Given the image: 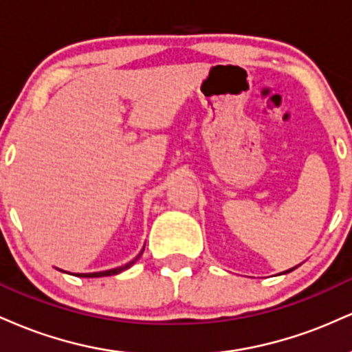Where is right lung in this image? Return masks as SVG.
<instances>
[{
    "instance_id": "add662e5",
    "label": "right lung",
    "mask_w": 352,
    "mask_h": 352,
    "mask_svg": "<svg viewBox=\"0 0 352 352\" xmlns=\"http://www.w3.org/2000/svg\"><path fill=\"white\" fill-rule=\"evenodd\" d=\"M142 254V253H140ZM140 254L137 258H140ZM135 258V260H137ZM135 260L134 261H131V263H127L125 266H120V268H114V270H109V272H100V273H80L79 276H82V278H99V276H109V274H117V273H120V272H124V270H127L129 266H132L135 263Z\"/></svg>"
}]
</instances>
